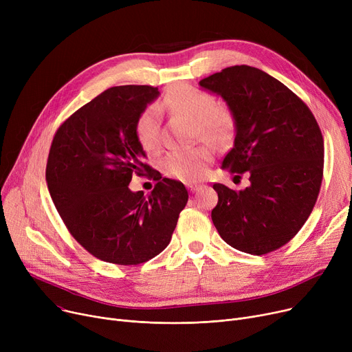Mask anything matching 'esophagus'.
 Instances as JSON below:
<instances>
[{"instance_id": "esophagus-1", "label": "esophagus", "mask_w": 352, "mask_h": 352, "mask_svg": "<svg viewBox=\"0 0 352 352\" xmlns=\"http://www.w3.org/2000/svg\"><path fill=\"white\" fill-rule=\"evenodd\" d=\"M187 187H188V190H190L191 192H195V191H198V190L201 188V186H199V184H192V182L187 184Z\"/></svg>"}]
</instances>
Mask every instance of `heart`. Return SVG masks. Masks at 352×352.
<instances>
[{"mask_svg": "<svg viewBox=\"0 0 352 352\" xmlns=\"http://www.w3.org/2000/svg\"><path fill=\"white\" fill-rule=\"evenodd\" d=\"M208 92L181 85L165 98L164 105L173 113L197 124L199 134L217 144L224 142L234 128L231 109L226 105H214ZM135 137L145 151L153 153L160 145V118L155 105L146 107L135 122ZM214 158L210 144L173 150L162 160V170L173 178L192 182L204 177Z\"/></svg>", "mask_w": 352, "mask_h": 352, "instance_id": "obj_1", "label": "heart"}]
</instances>
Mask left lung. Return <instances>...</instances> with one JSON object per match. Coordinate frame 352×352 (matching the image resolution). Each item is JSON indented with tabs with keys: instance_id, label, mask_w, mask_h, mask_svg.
<instances>
[{
	"instance_id": "obj_1",
	"label": "left lung",
	"mask_w": 352,
	"mask_h": 352,
	"mask_svg": "<svg viewBox=\"0 0 352 352\" xmlns=\"http://www.w3.org/2000/svg\"><path fill=\"white\" fill-rule=\"evenodd\" d=\"M199 87L223 98L234 117V146L223 170L250 175L241 191L214 184L212 223L235 250H278L305 224L320 194L324 140L317 120L288 87L250 65L224 68Z\"/></svg>"
}]
</instances>
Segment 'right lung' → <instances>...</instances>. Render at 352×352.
Wrapping results in <instances>:
<instances>
[{"instance_id":"add662e5","label":"right lung","mask_w":352,"mask_h":352,"mask_svg":"<svg viewBox=\"0 0 352 352\" xmlns=\"http://www.w3.org/2000/svg\"><path fill=\"white\" fill-rule=\"evenodd\" d=\"M158 96L150 85L108 88L63 122L50 148L45 178L54 206L71 235L105 263L151 260L170 244L187 206L184 184L161 179L155 170L148 197L128 187L133 174L151 173L135 122Z\"/></svg>"}]
</instances>
